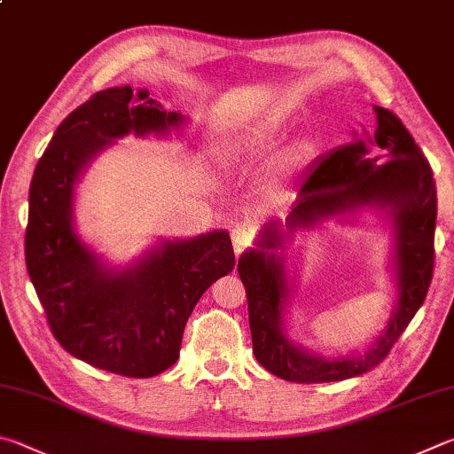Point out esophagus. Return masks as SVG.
<instances>
[{"instance_id": "obj_1", "label": "esophagus", "mask_w": 454, "mask_h": 454, "mask_svg": "<svg viewBox=\"0 0 454 454\" xmlns=\"http://www.w3.org/2000/svg\"><path fill=\"white\" fill-rule=\"evenodd\" d=\"M252 242H254V236L250 230L240 228V226L232 230V246H234L236 254H242L244 250H248Z\"/></svg>"}]
</instances>
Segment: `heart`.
Instances as JSON below:
<instances>
[{"label":"heart","instance_id":"obj_1","mask_svg":"<svg viewBox=\"0 0 454 454\" xmlns=\"http://www.w3.org/2000/svg\"><path fill=\"white\" fill-rule=\"evenodd\" d=\"M279 135H282V119L268 117L230 135L226 138V148L236 156H254L268 151L278 141ZM313 154H316V145L309 138H301V141L287 148L278 164V170L282 175H290V172L306 167L313 159Z\"/></svg>","mask_w":454,"mask_h":454}]
</instances>
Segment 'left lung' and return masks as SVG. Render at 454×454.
<instances>
[{"instance_id": "obj_1", "label": "left lung", "mask_w": 454, "mask_h": 454, "mask_svg": "<svg viewBox=\"0 0 454 454\" xmlns=\"http://www.w3.org/2000/svg\"><path fill=\"white\" fill-rule=\"evenodd\" d=\"M373 137L353 138L317 160L298 186L286 232L317 226L364 206L387 208L395 230L397 308L385 332L361 356L325 359L287 340L284 309L290 286L284 232L276 220L263 226L258 248L244 252L238 274L246 287L254 356L270 373L294 383H329L364 375L381 364L423 306L433 279L436 186L431 164L397 114L375 106Z\"/></svg>"}]
</instances>
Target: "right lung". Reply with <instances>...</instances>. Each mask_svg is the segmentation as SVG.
Masks as SVG:
<instances>
[{
	"label": "right lung",
	"instance_id": "add662e5",
	"mask_svg": "<svg viewBox=\"0 0 454 454\" xmlns=\"http://www.w3.org/2000/svg\"><path fill=\"white\" fill-rule=\"evenodd\" d=\"M129 85L77 106L41 156L29 186L26 263L61 348L109 373L146 379L176 364L200 295L234 270L224 230L156 246L127 270L103 266L73 226V192L95 156L117 138L167 135L184 125Z\"/></svg>",
	"mask_w": 454,
	"mask_h": 454
}]
</instances>
